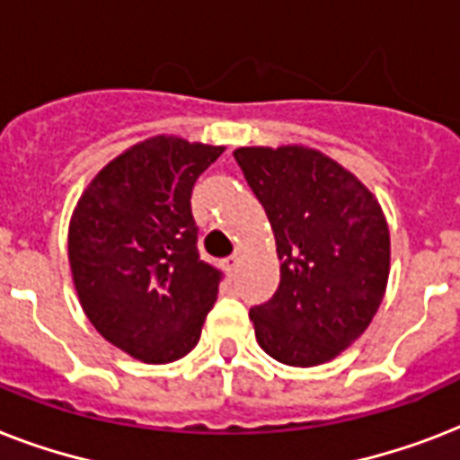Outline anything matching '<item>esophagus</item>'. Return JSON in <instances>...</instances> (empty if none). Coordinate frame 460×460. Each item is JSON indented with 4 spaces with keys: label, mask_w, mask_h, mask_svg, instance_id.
Returning a JSON list of instances; mask_svg holds the SVG:
<instances>
[{
    "label": "esophagus",
    "mask_w": 460,
    "mask_h": 460,
    "mask_svg": "<svg viewBox=\"0 0 460 460\" xmlns=\"http://www.w3.org/2000/svg\"><path fill=\"white\" fill-rule=\"evenodd\" d=\"M238 262H241V252H234V255H231V258L224 260L222 265H224V270H226V272L234 274V272H236Z\"/></svg>",
    "instance_id": "esophagus-1"
}]
</instances>
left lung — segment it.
<instances>
[{
    "label": "left lung",
    "instance_id": "left-lung-1",
    "mask_svg": "<svg viewBox=\"0 0 460 460\" xmlns=\"http://www.w3.org/2000/svg\"><path fill=\"white\" fill-rule=\"evenodd\" d=\"M234 157L281 260L274 296L251 307L258 343L294 367L327 363L363 334L385 298L382 208L353 173L310 147H238Z\"/></svg>",
    "mask_w": 460,
    "mask_h": 460
}]
</instances>
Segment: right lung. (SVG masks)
<instances>
[{"label": "right lung", "instance_id": "obj_1", "mask_svg": "<svg viewBox=\"0 0 460 460\" xmlns=\"http://www.w3.org/2000/svg\"><path fill=\"white\" fill-rule=\"evenodd\" d=\"M224 147L157 136L97 173L68 226V262L93 327L143 363L200 341L222 272L198 252L190 193Z\"/></svg>", "mask_w": 460, "mask_h": 460}]
</instances>
